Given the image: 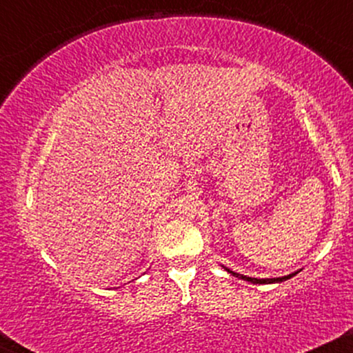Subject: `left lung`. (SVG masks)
Listing matches in <instances>:
<instances>
[{
  "label": "left lung",
  "mask_w": 353,
  "mask_h": 353,
  "mask_svg": "<svg viewBox=\"0 0 353 353\" xmlns=\"http://www.w3.org/2000/svg\"><path fill=\"white\" fill-rule=\"evenodd\" d=\"M222 267H224V265H222ZM224 269L228 270V272H229L230 275H234V277H239V279H242V281H247V282H250V283H281V282H283V281H289V279H292L294 275H297L299 272H301V270H295V272L289 274V275H282V277H274V279H257V277H249V275H244V274L234 272V270L228 269V267H224Z\"/></svg>",
  "instance_id": "left-lung-1"
}]
</instances>
